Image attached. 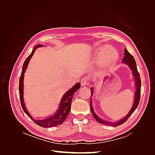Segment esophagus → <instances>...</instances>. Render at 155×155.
Returning <instances> with one entry per match:
<instances>
[{"mask_svg":"<svg viewBox=\"0 0 155 155\" xmlns=\"http://www.w3.org/2000/svg\"><path fill=\"white\" fill-rule=\"evenodd\" d=\"M87 78H83L81 79V86L82 87H85L87 85L88 83V80H87Z\"/></svg>","mask_w":155,"mask_h":155,"instance_id":"obj_1","label":"esophagus"}]
</instances>
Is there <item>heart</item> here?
<instances>
[{
  "label": "heart",
  "mask_w": 155,
  "mask_h": 155,
  "mask_svg": "<svg viewBox=\"0 0 155 155\" xmlns=\"http://www.w3.org/2000/svg\"><path fill=\"white\" fill-rule=\"evenodd\" d=\"M117 57H118V54L116 51L110 46H107L101 50L100 53L99 61L102 64L108 66V65L114 63Z\"/></svg>",
  "instance_id": "b5f03b06"
}]
</instances>
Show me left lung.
<instances>
[{
  "label": "left lung",
  "instance_id": "1",
  "mask_svg": "<svg viewBox=\"0 0 155 155\" xmlns=\"http://www.w3.org/2000/svg\"><path fill=\"white\" fill-rule=\"evenodd\" d=\"M122 62L123 63L129 66L130 69L132 70V74L133 76V78L134 79L135 81V92H134V100L133 105L131 107L130 110L128 112V114H127L125 117H124L123 118L120 119L118 121H114V122H112V121H106L100 118L99 116H98L94 110V109L92 107V97L94 94V87L91 88V97L90 99V108H91V110L92 112V114L94 116V118H95V120L98 121V122L106 125H109V126H112V127H115V126H118L121 124H123L125 123V121L127 120V119L129 118V117L131 116L136 109L138 107L140 100V92H141V80H140V74L138 73V70H137V63H136V61L134 58L133 56L131 55L129 51H127L126 48L124 50V57L122 59Z\"/></svg>",
  "mask_w": 155,
  "mask_h": 155
}]
</instances>
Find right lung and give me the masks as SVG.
Here are the masks:
<instances>
[{"instance_id":"add662e5","label":"right lung","mask_w":155,"mask_h":155,"mask_svg":"<svg viewBox=\"0 0 155 155\" xmlns=\"http://www.w3.org/2000/svg\"><path fill=\"white\" fill-rule=\"evenodd\" d=\"M42 45H37L33 49L31 54L28 57L26 60L25 61V63L23 64L22 72L21 77L19 78V85H18V91H19V95H20V100L21 106L22 107V109L24 110L25 113L28 115V116L34 122L39 125L40 127L44 128H48V127H51L57 126L60 124H63L64 120H66L67 116H68L70 109H71V104L73 96L74 95V93L76 92L78 89H79L81 87L80 83H77L76 85H74L71 88H70L68 91H67L64 94V95L61 99L60 103L59 104L58 109L56 110L54 114H53L51 116L48 117L45 119L43 120H34L33 118V117L30 115L29 112L28 111L25 101H24V76L26 70V68L28 67V65L29 64L31 58H32L33 55L34 54V52L35 50L37 48L43 47Z\"/></svg>"}]
</instances>
